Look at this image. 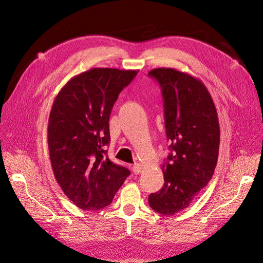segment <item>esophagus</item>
Listing matches in <instances>:
<instances>
[{
  "mask_svg": "<svg viewBox=\"0 0 263 263\" xmlns=\"http://www.w3.org/2000/svg\"><path fill=\"white\" fill-rule=\"evenodd\" d=\"M133 171H134V173H136V174L141 173V172H142V166H141V164H140V163H135V164L133 165Z\"/></svg>",
  "mask_w": 263,
  "mask_h": 263,
  "instance_id": "1",
  "label": "esophagus"
}]
</instances>
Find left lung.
I'll list each match as a JSON object with an SVG mask.
<instances>
[{
	"label": "left lung",
	"instance_id": "left-lung-1",
	"mask_svg": "<svg viewBox=\"0 0 263 263\" xmlns=\"http://www.w3.org/2000/svg\"><path fill=\"white\" fill-rule=\"evenodd\" d=\"M160 85L164 126L170 154L161 165L164 183L148 197L150 208L162 215L186 209L213 177L219 150L216 107L204 83L172 68L148 73Z\"/></svg>",
	"mask_w": 263,
	"mask_h": 263
}]
</instances>
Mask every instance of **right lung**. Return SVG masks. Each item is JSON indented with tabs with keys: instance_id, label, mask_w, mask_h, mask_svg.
Listing matches in <instances>:
<instances>
[{
	"instance_id": "1",
	"label": "right lung",
	"mask_w": 263,
	"mask_h": 263,
	"mask_svg": "<svg viewBox=\"0 0 263 263\" xmlns=\"http://www.w3.org/2000/svg\"><path fill=\"white\" fill-rule=\"evenodd\" d=\"M136 70L93 68L59 91L48 122V148L54 178L79 209L109 205L130 172L106 156L109 115L118 94Z\"/></svg>"
}]
</instances>
